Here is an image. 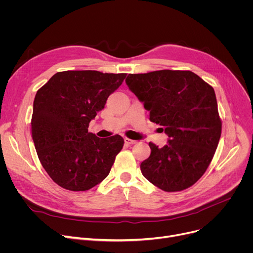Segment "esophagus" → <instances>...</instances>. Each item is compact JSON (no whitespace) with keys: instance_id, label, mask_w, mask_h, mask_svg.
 Here are the masks:
<instances>
[{"instance_id":"obj_1","label":"esophagus","mask_w":253,"mask_h":253,"mask_svg":"<svg viewBox=\"0 0 253 253\" xmlns=\"http://www.w3.org/2000/svg\"><path fill=\"white\" fill-rule=\"evenodd\" d=\"M124 141H125L126 144H129V145H132V144H135V143H136V140L129 139V138H127V137L124 139Z\"/></svg>"}]
</instances>
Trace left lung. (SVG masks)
Returning <instances> with one entry per match:
<instances>
[{"label": "left lung", "mask_w": 253, "mask_h": 253, "mask_svg": "<svg viewBox=\"0 0 253 253\" xmlns=\"http://www.w3.org/2000/svg\"><path fill=\"white\" fill-rule=\"evenodd\" d=\"M125 82L169 137L161 149L149 143L142 175L165 192L190 188L208 168L221 134L213 88L190 71L129 74Z\"/></svg>", "instance_id": "left-lung-1"}]
</instances>
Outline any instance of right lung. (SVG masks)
<instances>
[{
	"mask_svg": "<svg viewBox=\"0 0 253 253\" xmlns=\"http://www.w3.org/2000/svg\"><path fill=\"white\" fill-rule=\"evenodd\" d=\"M125 77L65 71L52 76L37 91L33 139L40 162L61 188L88 191L109 175L124 139L118 134L99 138L88 132V127Z\"/></svg>",
	"mask_w": 253,
	"mask_h": 253,
	"instance_id": "obj_1",
	"label": "right lung"
}]
</instances>
